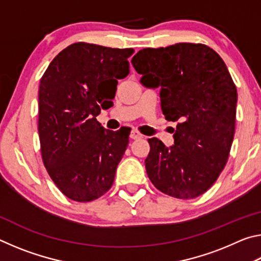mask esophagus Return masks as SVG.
I'll use <instances>...</instances> for the list:
<instances>
[{
  "instance_id": "obj_1",
  "label": "esophagus",
  "mask_w": 261,
  "mask_h": 261,
  "mask_svg": "<svg viewBox=\"0 0 261 261\" xmlns=\"http://www.w3.org/2000/svg\"><path fill=\"white\" fill-rule=\"evenodd\" d=\"M130 138L134 139V140L140 139V138H143V135L139 134V132L137 131V130H132V131L130 132Z\"/></svg>"
}]
</instances>
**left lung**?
I'll list each match as a JSON object with an SVG mask.
<instances>
[{"label": "left lung", "mask_w": 261, "mask_h": 261, "mask_svg": "<svg viewBox=\"0 0 261 261\" xmlns=\"http://www.w3.org/2000/svg\"><path fill=\"white\" fill-rule=\"evenodd\" d=\"M145 87H160L174 145L149 138L145 167L154 187L178 199L206 192L226 166L235 134L237 91L218 53L201 43L145 48L132 57Z\"/></svg>", "instance_id": "left-lung-1"}]
</instances>
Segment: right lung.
Instances as JSON below:
<instances>
[{
  "label": "right lung",
  "mask_w": 261,
  "mask_h": 261,
  "mask_svg": "<svg viewBox=\"0 0 261 261\" xmlns=\"http://www.w3.org/2000/svg\"><path fill=\"white\" fill-rule=\"evenodd\" d=\"M134 49L77 42L59 53L39 86L38 131L43 165L70 199H98L114 183L130 132L96 121L129 74Z\"/></svg>",
  "instance_id": "add662e5"
}]
</instances>
